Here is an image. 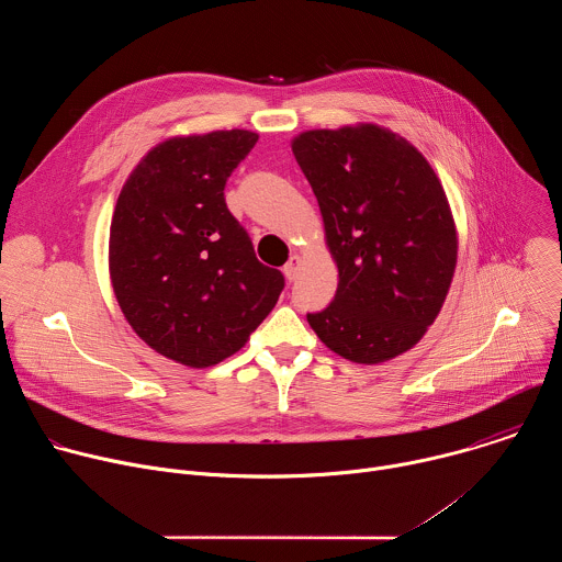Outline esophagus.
I'll list each match as a JSON object with an SVG mask.
<instances>
[{
    "instance_id": "obj_1",
    "label": "esophagus",
    "mask_w": 562,
    "mask_h": 562,
    "mask_svg": "<svg viewBox=\"0 0 562 562\" xmlns=\"http://www.w3.org/2000/svg\"><path fill=\"white\" fill-rule=\"evenodd\" d=\"M300 267H302V260H300L297 256H291V258H289V262H286V265H284V269H282L289 282H293V280L300 276Z\"/></svg>"
}]
</instances>
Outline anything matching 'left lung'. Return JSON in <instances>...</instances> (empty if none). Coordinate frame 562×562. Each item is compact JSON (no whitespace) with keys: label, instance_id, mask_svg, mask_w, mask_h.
I'll list each match as a JSON object with an SVG mask.
<instances>
[{"label":"left lung","instance_id":"8db88e82","mask_svg":"<svg viewBox=\"0 0 562 562\" xmlns=\"http://www.w3.org/2000/svg\"><path fill=\"white\" fill-rule=\"evenodd\" d=\"M338 265L331 304L306 313L338 356L378 364L409 351L447 297L458 237L423 153L375 124L306 131L291 144Z\"/></svg>","mask_w":562,"mask_h":562}]
</instances>
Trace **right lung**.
<instances>
[{"label":"right lung","instance_id":"add662e5","mask_svg":"<svg viewBox=\"0 0 562 562\" xmlns=\"http://www.w3.org/2000/svg\"><path fill=\"white\" fill-rule=\"evenodd\" d=\"M256 142L239 128L171 137L142 157L115 204L109 267L122 313L150 349L187 367L243 349L284 289L224 200Z\"/></svg>","mask_w":562,"mask_h":562}]
</instances>
